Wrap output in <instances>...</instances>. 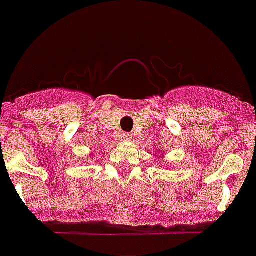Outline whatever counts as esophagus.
<instances>
[{
	"mask_svg": "<svg viewBox=\"0 0 256 256\" xmlns=\"http://www.w3.org/2000/svg\"><path fill=\"white\" fill-rule=\"evenodd\" d=\"M120 140H122V141H130V140H132V134H128V132H122V134H120Z\"/></svg>",
	"mask_w": 256,
	"mask_h": 256,
	"instance_id": "1",
	"label": "esophagus"
}]
</instances>
